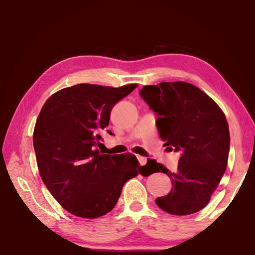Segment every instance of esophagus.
Segmentation results:
<instances>
[{
    "label": "esophagus",
    "mask_w": 255,
    "mask_h": 255,
    "mask_svg": "<svg viewBox=\"0 0 255 255\" xmlns=\"http://www.w3.org/2000/svg\"><path fill=\"white\" fill-rule=\"evenodd\" d=\"M136 158H137V160H138V162H139V164H140V166H144V164L147 163V158H144L142 156H139V154H137Z\"/></svg>",
    "instance_id": "1"
}]
</instances>
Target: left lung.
<instances>
[{
  "instance_id": "8db88e82",
  "label": "left lung",
  "mask_w": 255,
  "mask_h": 255,
  "mask_svg": "<svg viewBox=\"0 0 255 255\" xmlns=\"http://www.w3.org/2000/svg\"><path fill=\"white\" fill-rule=\"evenodd\" d=\"M140 96L157 114L159 136L171 150L180 151L178 171L148 159L146 166L172 180L169 194L157 206L174 216L196 213L207 206L226 172L230 132L226 115L197 86L186 82H163L140 89Z\"/></svg>"
}]
</instances>
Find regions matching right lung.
<instances>
[{
    "label": "right lung",
    "instance_id": "right-lung-1",
    "mask_svg": "<svg viewBox=\"0 0 255 255\" xmlns=\"http://www.w3.org/2000/svg\"><path fill=\"white\" fill-rule=\"evenodd\" d=\"M137 86L78 84L53 94L41 109L33 133L39 176L74 216L95 219L111 212L124 184L140 173L134 154L97 149L115 104Z\"/></svg>",
    "mask_w": 255,
    "mask_h": 255
}]
</instances>
